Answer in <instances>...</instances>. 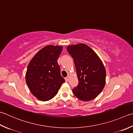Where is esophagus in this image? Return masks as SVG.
Masks as SVG:
<instances>
[{"label":"esophagus","mask_w":133,"mask_h":133,"mask_svg":"<svg viewBox=\"0 0 133 133\" xmlns=\"http://www.w3.org/2000/svg\"><path fill=\"white\" fill-rule=\"evenodd\" d=\"M69 80V77H67L65 78V81H66V82H68Z\"/></svg>","instance_id":"34e87169"}]
</instances>
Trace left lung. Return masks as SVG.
I'll return each instance as SVG.
<instances>
[{
	"instance_id": "1",
	"label": "left lung",
	"mask_w": 133,
	"mask_h": 133,
	"mask_svg": "<svg viewBox=\"0 0 133 133\" xmlns=\"http://www.w3.org/2000/svg\"><path fill=\"white\" fill-rule=\"evenodd\" d=\"M67 50L74 60L79 81L72 92L82 101L94 99L105 84L106 71L102 61L95 52L85 44L69 45Z\"/></svg>"
}]
</instances>
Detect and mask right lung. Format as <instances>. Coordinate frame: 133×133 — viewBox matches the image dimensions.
I'll use <instances>...</instances> for the list:
<instances>
[{
	"mask_svg": "<svg viewBox=\"0 0 133 133\" xmlns=\"http://www.w3.org/2000/svg\"><path fill=\"white\" fill-rule=\"evenodd\" d=\"M62 49L61 45L45 46L28 64L26 82L30 92L38 100L46 101L52 99L65 82L57 62Z\"/></svg>",
	"mask_w": 133,
	"mask_h": 133,
	"instance_id": "obj_1",
	"label": "right lung"
}]
</instances>
